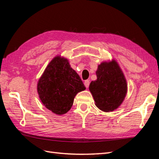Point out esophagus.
I'll list each match as a JSON object with an SVG mask.
<instances>
[{
	"label": "esophagus",
	"mask_w": 159,
	"mask_h": 159,
	"mask_svg": "<svg viewBox=\"0 0 159 159\" xmlns=\"http://www.w3.org/2000/svg\"><path fill=\"white\" fill-rule=\"evenodd\" d=\"M84 85H85L86 88H88L89 85V80H85L84 81Z\"/></svg>",
	"instance_id": "esophagus-1"
}]
</instances>
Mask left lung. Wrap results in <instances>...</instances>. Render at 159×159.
Masks as SVG:
<instances>
[{
  "label": "left lung",
  "instance_id": "8db88e82",
  "mask_svg": "<svg viewBox=\"0 0 159 159\" xmlns=\"http://www.w3.org/2000/svg\"><path fill=\"white\" fill-rule=\"evenodd\" d=\"M97 80L90 83L89 89L97 107L104 112L119 107L126 97L127 83L117 61H102L96 70Z\"/></svg>",
  "mask_w": 159,
  "mask_h": 159
}]
</instances>
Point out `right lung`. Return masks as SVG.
Wrapping results in <instances>:
<instances>
[{"instance_id":"obj_1","label":"right lung","mask_w":159,"mask_h":159,"mask_svg":"<svg viewBox=\"0 0 159 159\" xmlns=\"http://www.w3.org/2000/svg\"><path fill=\"white\" fill-rule=\"evenodd\" d=\"M85 89L80 77L71 68L69 60L60 55L50 61L37 84L42 104L58 115L70 110L75 96Z\"/></svg>"}]
</instances>
